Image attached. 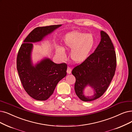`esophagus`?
<instances>
[{
    "label": "esophagus",
    "instance_id": "obj_1",
    "mask_svg": "<svg viewBox=\"0 0 132 132\" xmlns=\"http://www.w3.org/2000/svg\"><path fill=\"white\" fill-rule=\"evenodd\" d=\"M67 72V73H68V74H70V73H71V68L70 67H68Z\"/></svg>",
    "mask_w": 132,
    "mask_h": 132
}]
</instances>
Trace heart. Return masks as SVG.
I'll return each mask as SVG.
<instances>
[{
    "label": "heart",
    "instance_id": "b5f03b06",
    "mask_svg": "<svg viewBox=\"0 0 132 132\" xmlns=\"http://www.w3.org/2000/svg\"><path fill=\"white\" fill-rule=\"evenodd\" d=\"M94 45V38L90 34H84L78 31L68 33L63 40V48L71 50L70 57L72 61L76 63L85 61L90 54ZM56 54L64 59L65 52L62 48H56Z\"/></svg>",
    "mask_w": 132,
    "mask_h": 132
}]
</instances>
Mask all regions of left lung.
<instances>
[{"label":"left lung","instance_id":"8db88e82","mask_svg":"<svg viewBox=\"0 0 132 132\" xmlns=\"http://www.w3.org/2000/svg\"><path fill=\"white\" fill-rule=\"evenodd\" d=\"M101 41L95 50L81 64L72 70L76 78L75 91L83 101L96 100L106 91L111 82L117 67L114 47L108 34L101 31ZM88 85L94 92L92 96L86 97L84 90Z\"/></svg>","mask_w":132,"mask_h":132}]
</instances>
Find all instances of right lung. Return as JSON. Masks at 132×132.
<instances>
[{"mask_svg":"<svg viewBox=\"0 0 132 132\" xmlns=\"http://www.w3.org/2000/svg\"><path fill=\"white\" fill-rule=\"evenodd\" d=\"M61 25L35 28L26 37L17 55V68L23 87L31 97L38 101H45L53 94L57 83L67 75V65L56 64L49 58H44L34 65L32 43L42 40Z\"/></svg>","mask_w":132,"mask_h":132,"instance_id":"right-lung-1","label":"right lung"}]
</instances>
